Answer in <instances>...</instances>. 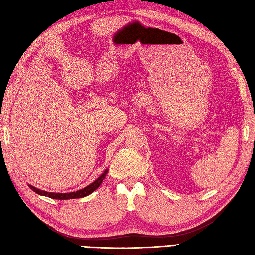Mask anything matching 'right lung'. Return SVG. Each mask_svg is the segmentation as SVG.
I'll use <instances>...</instances> for the list:
<instances>
[{
	"instance_id": "obj_1",
	"label": "right lung",
	"mask_w": 255,
	"mask_h": 255,
	"mask_svg": "<svg viewBox=\"0 0 255 255\" xmlns=\"http://www.w3.org/2000/svg\"><path fill=\"white\" fill-rule=\"evenodd\" d=\"M107 169L102 173L100 177H97L96 180L91 183L90 185H88L86 187L80 189V191H77V192H71V193H51V192H46V191H41V189L39 188H36L35 186L32 185H28L32 191H34L35 193L41 195V196H48L50 198H53V199H73V198H81V197H85L88 196V195H90L91 193H93L95 189L99 187L103 180H104L106 174H107Z\"/></svg>"
}]
</instances>
